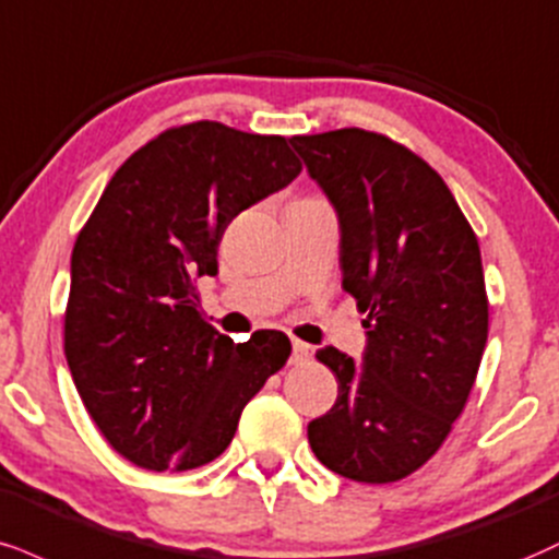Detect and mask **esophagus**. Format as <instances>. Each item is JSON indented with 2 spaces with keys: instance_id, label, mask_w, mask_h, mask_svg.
Returning a JSON list of instances; mask_svg holds the SVG:
<instances>
[{
  "instance_id": "1",
  "label": "esophagus",
  "mask_w": 559,
  "mask_h": 559,
  "mask_svg": "<svg viewBox=\"0 0 559 559\" xmlns=\"http://www.w3.org/2000/svg\"><path fill=\"white\" fill-rule=\"evenodd\" d=\"M309 356H312V348H309L305 341H294V344H292V361H294V365H301V361H307Z\"/></svg>"
}]
</instances>
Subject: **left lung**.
<instances>
[{
    "label": "left lung",
    "instance_id": "1",
    "mask_svg": "<svg viewBox=\"0 0 559 559\" xmlns=\"http://www.w3.org/2000/svg\"><path fill=\"white\" fill-rule=\"evenodd\" d=\"M288 143L341 224L344 292L367 314L361 365L325 346L338 399L307 427L322 466L365 484L406 479L453 429L487 346L479 241L425 158L359 127Z\"/></svg>",
    "mask_w": 559,
    "mask_h": 559
}]
</instances>
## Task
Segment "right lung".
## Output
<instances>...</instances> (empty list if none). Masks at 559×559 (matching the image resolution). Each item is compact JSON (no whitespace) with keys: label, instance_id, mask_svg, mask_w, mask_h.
Wrapping results in <instances>:
<instances>
[{"label":"right lung","instance_id":"right-lung-1","mask_svg":"<svg viewBox=\"0 0 559 559\" xmlns=\"http://www.w3.org/2000/svg\"><path fill=\"white\" fill-rule=\"evenodd\" d=\"M299 171L281 134L169 127L119 166L80 228L64 356L91 419L134 466L218 459L241 408L286 365V333L234 344L207 325L194 278L218 273L226 226Z\"/></svg>","mask_w":559,"mask_h":559}]
</instances>
